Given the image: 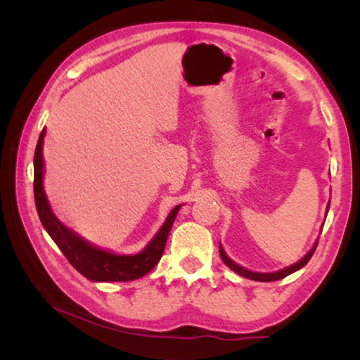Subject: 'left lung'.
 I'll use <instances>...</instances> for the list:
<instances>
[{"mask_svg":"<svg viewBox=\"0 0 360 360\" xmlns=\"http://www.w3.org/2000/svg\"><path fill=\"white\" fill-rule=\"evenodd\" d=\"M316 248H318V241H316V245L313 246L311 251H309L307 255H304V257H303L300 262H297V264L290 265V266H288V268H284V270L275 271V273H254V271H249V270H246V268H243V266H240V265H236L233 260L227 257V254L224 252L222 246H219V254H221V259L224 260V264L227 265L229 268H231V270H233V271L238 273V275L245 276V278H248V279H254V281L270 283V281H278V279H283V278H285V276H289L290 273H294V271H297V270H300V268L307 265L308 262H309V259L313 257V254H314V251H316Z\"/></svg>","mask_w":360,"mask_h":360,"instance_id":"obj_1","label":"left lung"}]
</instances>
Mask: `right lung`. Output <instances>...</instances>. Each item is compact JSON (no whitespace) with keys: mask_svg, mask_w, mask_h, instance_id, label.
Returning a JSON list of instances; mask_svg holds the SVG:
<instances>
[{"mask_svg":"<svg viewBox=\"0 0 360 360\" xmlns=\"http://www.w3.org/2000/svg\"><path fill=\"white\" fill-rule=\"evenodd\" d=\"M44 135L46 131L42 130L34 152V202L42 225L51 235V238L56 241L60 251L65 254V257L81 275L92 279V281H133V279H138L149 273L162 257L169 230L173 227L181 205L174 206L167 217V222L154 236V240L139 254L115 255L95 248L76 235L75 231L66 229L53 214L51 205L47 202L44 188H42V173H44L42 143H44Z\"/></svg>","mask_w":360,"mask_h":360,"instance_id":"1","label":"right lung"}]
</instances>
